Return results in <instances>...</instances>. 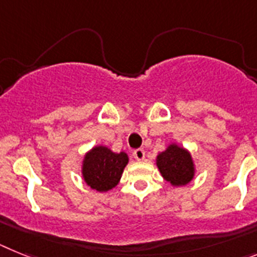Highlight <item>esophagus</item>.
<instances>
[{"label":"esophagus","instance_id":"34e87169","mask_svg":"<svg viewBox=\"0 0 257 257\" xmlns=\"http://www.w3.org/2000/svg\"><path fill=\"white\" fill-rule=\"evenodd\" d=\"M133 156H135L136 160L141 162V160L145 159V150L144 149H137V150L133 151Z\"/></svg>","mask_w":257,"mask_h":257}]
</instances>
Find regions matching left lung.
Wrapping results in <instances>:
<instances>
[{
	"label": "left lung",
	"instance_id": "obj_1",
	"mask_svg": "<svg viewBox=\"0 0 257 257\" xmlns=\"http://www.w3.org/2000/svg\"><path fill=\"white\" fill-rule=\"evenodd\" d=\"M156 166L163 178L173 186L189 184L195 175V167L190 153L176 144H171L166 151L156 156Z\"/></svg>",
	"mask_w": 257,
	"mask_h": 257
}]
</instances>
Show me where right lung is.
I'll list each match as a JSON object with an SVG mask.
<instances>
[{"mask_svg":"<svg viewBox=\"0 0 257 257\" xmlns=\"http://www.w3.org/2000/svg\"><path fill=\"white\" fill-rule=\"evenodd\" d=\"M129 158L124 151L113 153L106 146H95L82 160V178L97 191H108L119 184Z\"/></svg>","mask_w":257,"mask_h":257,"instance_id":"obj_1","label":"right lung"}]
</instances>
